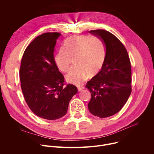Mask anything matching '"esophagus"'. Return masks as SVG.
Here are the masks:
<instances>
[{"label":"esophagus","instance_id":"1","mask_svg":"<svg viewBox=\"0 0 154 154\" xmlns=\"http://www.w3.org/2000/svg\"><path fill=\"white\" fill-rule=\"evenodd\" d=\"M83 90V87H78V91H82Z\"/></svg>","mask_w":154,"mask_h":154}]
</instances>
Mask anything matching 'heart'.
Masks as SVG:
<instances>
[{
	"instance_id": "obj_1",
	"label": "heart",
	"mask_w": 154,
	"mask_h": 154,
	"mask_svg": "<svg viewBox=\"0 0 154 154\" xmlns=\"http://www.w3.org/2000/svg\"><path fill=\"white\" fill-rule=\"evenodd\" d=\"M106 57L103 41L94 36H74L64 43L55 56V62L62 72H67L73 62L75 64L66 75L69 82L80 85L88 76L94 77L101 71Z\"/></svg>"
}]
</instances>
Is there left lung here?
<instances>
[{"mask_svg":"<svg viewBox=\"0 0 154 154\" xmlns=\"http://www.w3.org/2000/svg\"><path fill=\"white\" fill-rule=\"evenodd\" d=\"M90 33L103 41L106 57L101 71L86 85L91 94L88 109L94 116L106 118L119 112L131 94L130 61L124 46L114 35L104 30Z\"/></svg>","mask_w":154,"mask_h":154,"instance_id":"8db88e82","label":"left lung"}]
</instances>
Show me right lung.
Here are the masks:
<instances>
[{
  "instance_id": "add662e5",
  "label": "right lung",
  "mask_w": 154,
  "mask_h": 154,
  "mask_svg": "<svg viewBox=\"0 0 154 154\" xmlns=\"http://www.w3.org/2000/svg\"><path fill=\"white\" fill-rule=\"evenodd\" d=\"M60 33L37 36L26 48L21 60L19 77L25 100L38 116L55 120L67 113L69 103L78 90L64 86V77L55 62L54 51Z\"/></svg>"
}]
</instances>
